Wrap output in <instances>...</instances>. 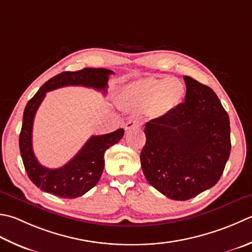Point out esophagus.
<instances>
[{
  "mask_svg": "<svg viewBox=\"0 0 252 252\" xmlns=\"http://www.w3.org/2000/svg\"><path fill=\"white\" fill-rule=\"evenodd\" d=\"M141 126V122L139 120H130L126 122V130H132V129H137V127Z\"/></svg>",
  "mask_w": 252,
  "mask_h": 252,
  "instance_id": "esophagus-1",
  "label": "esophagus"
}]
</instances>
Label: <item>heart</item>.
<instances>
[{"label":"heart","instance_id":"1","mask_svg":"<svg viewBox=\"0 0 252 252\" xmlns=\"http://www.w3.org/2000/svg\"><path fill=\"white\" fill-rule=\"evenodd\" d=\"M185 95L184 83L177 78L147 77L123 88L120 103L130 110H143L150 107L151 115L159 117L175 109Z\"/></svg>","mask_w":252,"mask_h":252}]
</instances>
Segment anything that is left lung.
Segmentation results:
<instances>
[{
    "label": "left lung",
    "mask_w": 252,
    "mask_h": 252,
    "mask_svg": "<svg viewBox=\"0 0 252 252\" xmlns=\"http://www.w3.org/2000/svg\"><path fill=\"white\" fill-rule=\"evenodd\" d=\"M185 101L145 123L141 166L167 198L186 201L216 185L230 154L227 112L209 86L184 76Z\"/></svg>",
    "instance_id": "1"
}]
</instances>
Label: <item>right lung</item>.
<instances>
[{
	"instance_id": "add662e5",
	"label": "right lung",
	"mask_w": 252,
	"mask_h": 252,
	"mask_svg": "<svg viewBox=\"0 0 252 252\" xmlns=\"http://www.w3.org/2000/svg\"><path fill=\"white\" fill-rule=\"evenodd\" d=\"M113 74L107 68L86 67L76 72H63L50 78L27 102L19 134V150L27 175L42 191L59 198L75 199L85 194L99 181L105 167V152L119 142L125 130L102 135H93L73 158L57 169L39 164L32 151V125L34 115L46 94L65 86H85L107 93L108 80Z\"/></svg>"
}]
</instances>
